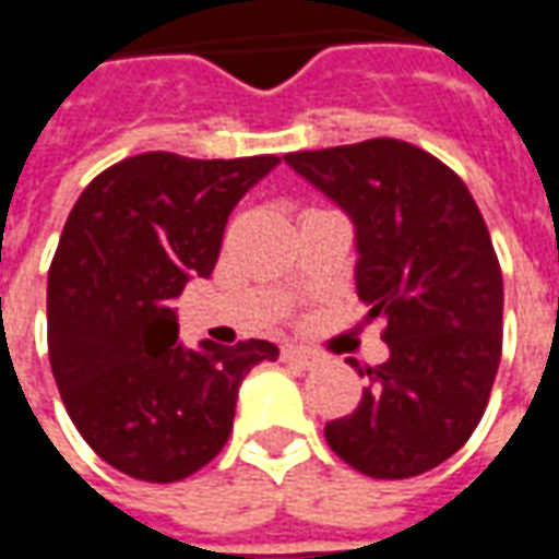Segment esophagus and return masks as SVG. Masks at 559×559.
<instances>
[{
	"mask_svg": "<svg viewBox=\"0 0 559 559\" xmlns=\"http://www.w3.org/2000/svg\"><path fill=\"white\" fill-rule=\"evenodd\" d=\"M281 359L293 368H299V371H308V368H314L317 356L314 353L302 350V347H287V350L281 353Z\"/></svg>",
	"mask_w": 559,
	"mask_h": 559,
	"instance_id": "34e87169",
	"label": "esophagus"
}]
</instances>
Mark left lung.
Segmentation results:
<instances>
[{
	"instance_id": "8db88e82",
	"label": "left lung",
	"mask_w": 559,
	"mask_h": 559,
	"mask_svg": "<svg viewBox=\"0 0 559 559\" xmlns=\"http://www.w3.org/2000/svg\"><path fill=\"white\" fill-rule=\"evenodd\" d=\"M284 160L350 215L356 293L368 320L386 323L389 359L365 371L359 407L329 421L326 443L371 479L419 476L455 455L488 407L503 353L491 233L461 176L404 140Z\"/></svg>"
}]
</instances>
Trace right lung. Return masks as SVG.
<instances>
[{
	"mask_svg": "<svg viewBox=\"0 0 559 559\" xmlns=\"http://www.w3.org/2000/svg\"><path fill=\"white\" fill-rule=\"evenodd\" d=\"M275 164L143 152L98 173L68 215L47 272L50 368L80 437L131 479L206 467L245 374L278 359L260 338L188 350L170 308L212 275L233 206Z\"/></svg>",
	"mask_w": 559,
	"mask_h": 559,
	"instance_id": "1",
	"label": "right lung"
}]
</instances>
